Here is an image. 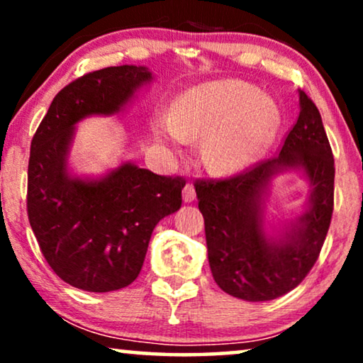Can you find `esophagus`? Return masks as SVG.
<instances>
[{
  "instance_id": "34e87169",
  "label": "esophagus",
  "mask_w": 363,
  "mask_h": 363,
  "mask_svg": "<svg viewBox=\"0 0 363 363\" xmlns=\"http://www.w3.org/2000/svg\"><path fill=\"white\" fill-rule=\"evenodd\" d=\"M196 198V191H195V186L191 185V183H186L185 188H183V201L185 203H191L193 200Z\"/></svg>"
}]
</instances>
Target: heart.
<instances>
[{
    "label": "heart",
    "instance_id": "1",
    "mask_svg": "<svg viewBox=\"0 0 363 363\" xmlns=\"http://www.w3.org/2000/svg\"><path fill=\"white\" fill-rule=\"evenodd\" d=\"M279 123V111L252 84L225 79L203 84L177 104L173 117L158 122V137L183 145L203 140V160L215 173H235L255 160Z\"/></svg>",
    "mask_w": 363,
    "mask_h": 363
}]
</instances>
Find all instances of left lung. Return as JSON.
Returning a JSON list of instances; mask_svg holds the SVG:
<instances>
[{"label": "left lung", "instance_id": "obj_1", "mask_svg": "<svg viewBox=\"0 0 363 363\" xmlns=\"http://www.w3.org/2000/svg\"><path fill=\"white\" fill-rule=\"evenodd\" d=\"M301 112L279 155L220 180H196L205 218L213 279L226 294L250 302L272 301L294 289L315 264L334 211V155L319 108L299 91ZM305 168L313 193L310 210L282 240L262 231L260 196L272 174Z\"/></svg>", "mask_w": 363, "mask_h": 363}]
</instances>
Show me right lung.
<instances>
[{"label":"right lung","mask_w":363,"mask_h":363,"mask_svg":"<svg viewBox=\"0 0 363 363\" xmlns=\"http://www.w3.org/2000/svg\"><path fill=\"white\" fill-rule=\"evenodd\" d=\"M152 74L117 66L84 74L54 97L31 140L28 218L51 269L89 292L132 284L140 274L157 223L182 206L183 177L123 163L102 180L69 177L74 125L122 108Z\"/></svg>","instance_id":"1"}]
</instances>
